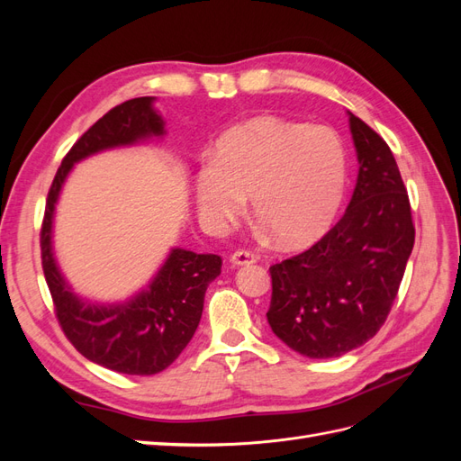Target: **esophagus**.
Segmentation results:
<instances>
[{
	"mask_svg": "<svg viewBox=\"0 0 461 461\" xmlns=\"http://www.w3.org/2000/svg\"><path fill=\"white\" fill-rule=\"evenodd\" d=\"M256 259H258V256L254 252H248V249H239V252H234L230 256V263L236 265V267H239V265L256 263Z\"/></svg>",
	"mask_w": 461,
	"mask_h": 461,
	"instance_id": "obj_1",
	"label": "esophagus"
}]
</instances>
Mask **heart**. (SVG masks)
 Wrapping results in <instances>:
<instances>
[{
  "label": "heart",
  "mask_w": 461,
  "mask_h": 461,
  "mask_svg": "<svg viewBox=\"0 0 461 461\" xmlns=\"http://www.w3.org/2000/svg\"><path fill=\"white\" fill-rule=\"evenodd\" d=\"M346 188V153L325 127L254 117L219 138L213 163L196 175V203L212 229L246 209L288 248L310 244L337 215Z\"/></svg>",
  "instance_id": "b5f03b06"
}]
</instances>
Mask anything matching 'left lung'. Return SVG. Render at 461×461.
<instances>
[{
    "instance_id": "obj_1",
    "label": "left lung",
    "mask_w": 461,
    "mask_h": 461,
    "mask_svg": "<svg viewBox=\"0 0 461 461\" xmlns=\"http://www.w3.org/2000/svg\"><path fill=\"white\" fill-rule=\"evenodd\" d=\"M357 183L346 213L305 252L269 267L267 321L292 350L339 357L373 339L415 242L408 190L388 144L354 113Z\"/></svg>"
}]
</instances>
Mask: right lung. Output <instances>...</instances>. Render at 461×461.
Segmentation results:
<instances>
[{
    "instance_id": "right-lung-1",
    "label": "right lung",
    "mask_w": 461,
    "mask_h": 461,
    "mask_svg": "<svg viewBox=\"0 0 461 461\" xmlns=\"http://www.w3.org/2000/svg\"><path fill=\"white\" fill-rule=\"evenodd\" d=\"M151 104L149 95L124 102L78 138L55 173L40 230L41 269L65 337L86 359L124 375H156L180 356L198 329L205 290L221 273L222 259L175 248L140 294L124 303L95 305L80 300L65 283L53 258L51 225L61 186L77 161L163 136V119Z\"/></svg>"
}]
</instances>
